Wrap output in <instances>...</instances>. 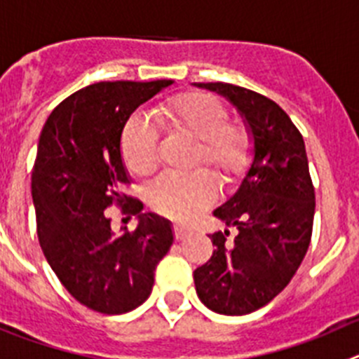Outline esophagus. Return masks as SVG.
<instances>
[{
    "label": "esophagus",
    "mask_w": 359,
    "mask_h": 359,
    "mask_svg": "<svg viewBox=\"0 0 359 359\" xmlns=\"http://www.w3.org/2000/svg\"><path fill=\"white\" fill-rule=\"evenodd\" d=\"M187 234H189V231H187V229L184 227V225H180V224L173 225V236H175L177 241L184 240V238H186Z\"/></svg>",
    "instance_id": "obj_1"
}]
</instances>
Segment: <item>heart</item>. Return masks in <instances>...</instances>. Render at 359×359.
Listing matches in <instances>:
<instances>
[{
    "label": "heart",
    "instance_id": "1",
    "mask_svg": "<svg viewBox=\"0 0 359 359\" xmlns=\"http://www.w3.org/2000/svg\"><path fill=\"white\" fill-rule=\"evenodd\" d=\"M227 107L215 96L186 91L166 98L154 109L157 127L172 140L193 141L187 175H163L147 189L151 211L186 222L216 200L218 186L236 187L250 173L256 161V140L250 127L229 119ZM119 154L134 177H148L161 161L159 135L141 116H130L119 134Z\"/></svg>",
    "mask_w": 359,
    "mask_h": 359
}]
</instances>
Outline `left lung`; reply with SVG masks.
Listing matches in <instances>:
<instances>
[{"mask_svg":"<svg viewBox=\"0 0 359 359\" xmlns=\"http://www.w3.org/2000/svg\"><path fill=\"white\" fill-rule=\"evenodd\" d=\"M227 96L256 140V161L232 198L215 211L231 232L211 234L212 256L193 272L200 300L247 315L279 295L311 243L315 187L302 134L273 100L225 82L200 83Z\"/></svg>","mask_w":359,"mask_h":359,"instance_id":"left-lung-1","label":"left lung"}]
</instances>
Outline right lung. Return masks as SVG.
Returning <instances> with one entry per match:
<instances>
[{"label":"right lung","mask_w":359,"mask_h":359,"mask_svg":"<svg viewBox=\"0 0 359 359\" xmlns=\"http://www.w3.org/2000/svg\"><path fill=\"white\" fill-rule=\"evenodd\" d=\"M154 82H98L67 96L51 111L39 137L32 196L39 243L64 288L93 311L119 315L150 297L154 273L173 243L166 219L140 215L135 231L116 236L104 209H143L125 195L127 172L119 134L141 103L170 86Z\"/></svg>","instance_id":"obj_1"}]
</instances>
